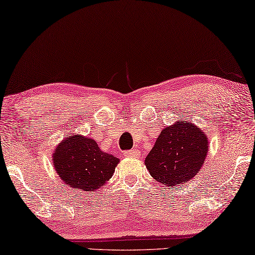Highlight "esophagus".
I'll list each match as a JSON object with an SVG mask.
<instances>
[{
    "label": "esophagus",
    "mask_w": 255,
    "mask_h": 255,
    "mask_svg": "<svg viewBox=\"0 0 255 255\" xmlns=\"http://www.w3.org/2000/svg\"><path fill=\"white\" fill-rule=\"evenodd\" d=\"M124 155L127 156V157L136 158V157H139V156H140V152H139V150H136V149H132V150H128V151H125V152H124Z\"/></svg>",
    "instance_id": "1"
}]
</instances>
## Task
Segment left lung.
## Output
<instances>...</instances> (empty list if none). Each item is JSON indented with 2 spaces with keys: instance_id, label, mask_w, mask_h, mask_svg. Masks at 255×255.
<instances>
[{
  "instance_id": "obj_1",
  "label": "left lung",
  "mask_w": 255,
  "mask_h": 255,
  "mask_svg": "<svg viewBox=\"0 0 255 255\" xmlns=\"http://www.w3.org/2000/svg\"><path fill=\"white\" fill-rule=\"evenodd\" d=\"M208 150L209 140L201 128L181 120L162 128L144 164L158 183L177 189L200 172Z\"/></svg>"
}]
</instances>
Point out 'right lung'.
Returning <instances> with one entry per match:
<instances>
[{"instance_id":"obj_1","label":"right lung","mask_w":255,"mask_h":255,"mask_svg":"<svg viewBox=\"0 0 255 255\" xmlns=\"http://www.w3.org/2000/svg\"><path fill=\"white\" fill-rule=\"evenodd\" d=\"M53 166L62 182L79 191H96L112 178L119 158L104 152L91 137L70 134L53 152Z\"/></svg>"}]
</instances>
